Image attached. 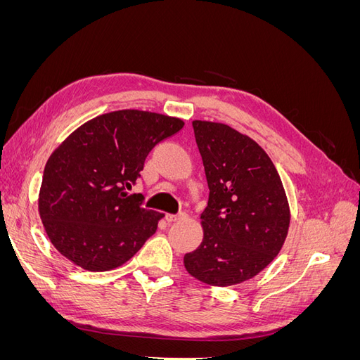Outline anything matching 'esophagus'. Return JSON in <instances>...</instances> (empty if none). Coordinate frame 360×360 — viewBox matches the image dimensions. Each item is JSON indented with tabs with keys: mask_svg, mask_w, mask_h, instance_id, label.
Listing matches in <instances>:
<instances>
[{
	"mask_svg": "<svg viewBox=\"0 0 360 360\" xmlns=\"http://www.w3.org/2000/svg\"><path fill=\"white\" fill-rule=\"evenodd\" d=\"M186 217V213H180V214H167V221L168 222H177L180 219H184Z\"/></svg>",
	"mask_w": 360,
	"mask_h": 360,
	"instance_id": "esophagus-1",
	"label": "esophagus"
}]
</instances>
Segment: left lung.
Returning <instances> with one entry per match:
<instances>
[{
	"mask_svg": "<svg viewBox=\"0 0 360 360\" xmlns=\"http://www.w3.org/2000/svg\"><path fill=\"white\" fill-rule=\"evenodd\" d=\"M209 202L204 238L184 267L205 284H240L266 269L285 242L290 207L279 174L254 139L222 123L192 122Z\"/></svg>",
	"mask_w": 360,
	"mask_h": 360,
	"instance_id": "obj_1",
	"label": "left lung"
}]
</instances>
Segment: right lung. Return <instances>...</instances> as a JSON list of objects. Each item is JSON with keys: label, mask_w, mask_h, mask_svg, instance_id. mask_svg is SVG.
Segmentation results:
<instances>
[{"label": "right lung", "mask_w": 360, "mask_h": 360, "mask_svg": "<svg viewBox=\"0 0 360 360\" xmlns=\"http://www.w3.org/2000/svg\"><path fill=\"white\" fill-rule=\"evenodd\" d=\"M180 118L122 110L82 124L46 162L39 212L52 245L90 271L132 258L163 214L143 207L135 186L146 158L183 129Z\"/></svg>", "instance_id": "obj_1"}]
</instances>
